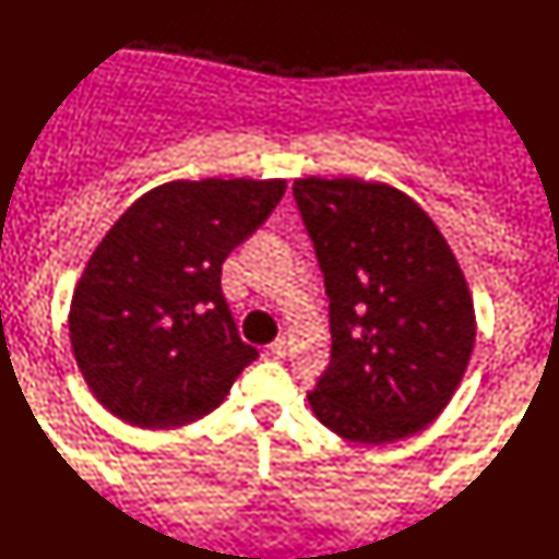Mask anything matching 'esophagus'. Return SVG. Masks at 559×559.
<instances>
[{
    "label": "esophagus",
    "mask_w": 559,
    "mask_h": 559,
    "mask_svg": "<svg viewBox=\"0 0 559 559\" xmlns=\"http://www.w3.org/2000/svg\"><path fill=\"white\" fill-rule=\"evenodd\" d=\"M271 353L275 358H284L288 353V341L286 337H275V341L271 343Z\"/></svg>",
    "instance_id": "obj_1"
}]
</instances>
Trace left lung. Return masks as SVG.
Returning <instances> with one entry per match:
<instances>
[{
  "mask_svg": "<svg viewBox=\"0 0 559 559\" xmlns=\"http://www.w3.org/2000/svg\"><path fill=\"white\" fill-rule=\"evenodd\" d=\"M330 299L332 353L307 394L332 433L392 443L449 405L475 348V304L426 211L386 182L294 180Z\"/></svg>",
  "mask_w": 559,
  "mask_h": 559,
  "instance_id": "8db88e82",
  "label": "left lung"
}]
</instances>
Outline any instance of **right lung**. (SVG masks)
I'll list each match as a JSON object with an SVG mask.
<instances>
[{"mask_svg":"<svg viewBox=\"0 0 559 559\" xmlns=\"http://www.w3.org/2000/svg\"><path fill=\"white\" fill-rule=\"evenodd\" d=\"M286 180L152 188L123 211L76 281L69 341L95 400L131 426H188L258 358L239 341L222 265L271 216Z\"/></svg>","mask_w":559,"mask_h":559,"instance_id":"obj_1","label":"right lung"}]
</instances>
